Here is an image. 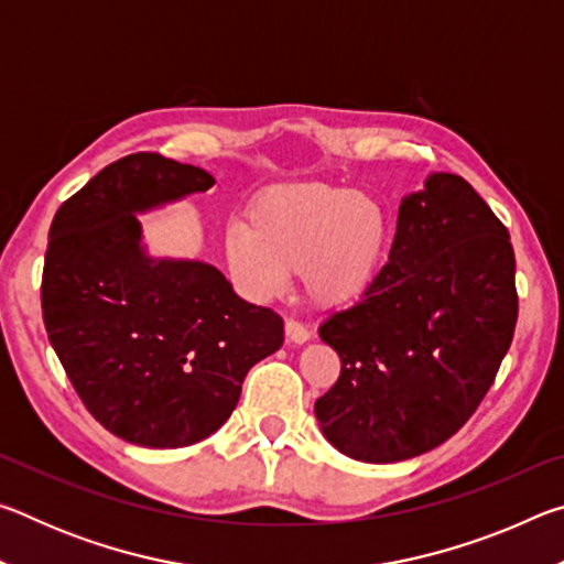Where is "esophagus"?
Masks as SVG:
<instances>
[{
	"instance_id": "obj_1",
	"label": "esophagus",
	"mask_w": 564,
	"mask_h": 564,
	"mask_svg": "<svg viewBox=\"0 0 564 564\" xmlns=\"http://www.w3.org/2000/svg\"><path fill=\"white\" fill-rule=\"evenodd\" d=\"M311 338V333L299 321H285V340L293 343V346H303L305 340Z\"/></svg>"
}]
</instances>
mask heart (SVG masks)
Returning a JSON list of instances; mask_svg holds the SVG:
<instances>
[{
	"instance_id": "1",
	"label": "heart",
	"mask_w": 564,
	"mask_h": 564,
	"mask_svg": "<svg viewBox=\"0 0 564 564\" xmlns=\"http://www.w3.org/2000/svg\"><path fill=\"white\" fill-rule=\"evenodd\" d=\"M390 246L386 208L373 196L333 184L265 188L231 221L224 253L248 299L271 301L301 271V285L321 308L360 301L383 273Z\"/></svg>"
}]
</instances>
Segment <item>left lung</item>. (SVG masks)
I'll return each instance as SVG.
<instances>
[{
    "instance_id": "obj_1",
    "label": "left lung",
    "mask_w": 564,
    "mask_h": 564,
    "mask_svg": "<svg viewBox=\"0 0 564 564\" xmlns=\"http://www.w3.org/2000/svg\"><path fill=\"white\" fill-rule=\"evenodd\" d=\"M518 323L508 228L463 176L403 196L388 263L318 328L340 378L316 400L326 441L360 463L443 445L488 393Z\"/></svg>"
}]
</instances>
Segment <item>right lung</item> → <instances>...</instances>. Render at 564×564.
Wrapping results in <instances>:
<instances>
[{"label": "right lung", "mask_w": 564, "mask_h": 564, "mask_svg": "<svg viewBox=\"0 0 564 564\" xmlns=\"http://www.w3.org/2000/svg\"><path fill=\"white\" fill-rule=\"evenodd\" d=\"M214 186L161 154L101 169L50 228L42 316L82 403L121 441L186 447L216 433L248 370L283 346V321L212 263L154 259L139 214Z\"/></svg>", "instance_id": "add662e5"}]
</instances>
